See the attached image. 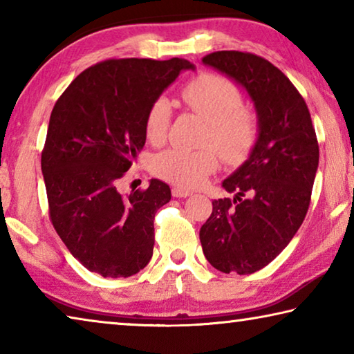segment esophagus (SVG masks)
Masks as SVG:
<instances>
[{"instance_id":"1","label":"esophagus","mask_w":354,"mask_h":354,"mask_svg":"<svg viewBox=\"0 0 354 354\" xmlns=\"http://www.w3.org/2000/svg\"><path fill=\"white\" fill-rule=\"evenodd\" d=\"M171 194H173V196H176V198H187V196L192 195V192L187 189H183V187H173Z\"/></svg>"}]
</instances>
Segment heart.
I'll return each mask as SVG.
<instances>
[{
	"instance_id": "1",
	"label": "heart",
	"mask_w": 354,
	"mask_h": 354,
	"mask_svg": "<svg viewBox=\"0 0 354 354\" xmlns=\"http://www.w3.org/2000/svg\"><path fill=\"white\" fill-rule=\"evenodd\" d=\"M181 97L196 115L209 123L207 145L218 149L226 162L237 164L254 147L259 124L253 112L242 107V93L225 76L205 73L183 88ZM170 122V101L160 97L149 106L145 133L151 143L164 142ZM220 159L214 149L170 148L154 156L151 167L159 178L179 187H200L218 169Z\"/></svg>"
}]
</instances>
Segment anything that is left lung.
I'll return each instance as SVG.
<instances>
[{"mask_svg":"<svg viewBox=\"0 0 354 354\" xmlns=\"http://www.w3.org/2000/svg\"><path fill=\"white\" fill-rule=\"evenodd\" d=\"M203 64L247 91L259 124L248 159L221 184L234 198L214 200L201 226L203 253L223 273H254L289 245L306 217L319 143L303 97L273 64L242 51H215Z\"/></svg>","mask_w":354,"mask_h":354,"instance_id":"obj_1","label":"left lung"}]
</instances>
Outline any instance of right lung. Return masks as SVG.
I'll return each instance as SVG.
<instances>
[{
  "label": "right lung",
  "mask_w": 354,
  "mask_h": 354,
  "mask_svg": "<svg viewBox=\"0 0 354 354\" xmlns=\"http://www.w3.org/2000/svg\"><path fill=\"white\" fill-rule=\"evenodd\" d=\"M185 59H107L84 70L53 107L44 151L50 218L65 247L87 270L127 278L147 267L154 215L170 201L159 179L123 196L117 183L145 145L149 106Z\"/></svg>",
  "instance_id": "1"
}]
</instances>
